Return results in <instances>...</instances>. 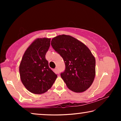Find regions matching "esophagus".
Returning <instances> with one entry per match:
<instances>
[{"label":"esophagus","instance_id":"obj_1","mask_svg":"<svg viewBox=\"0 0 121 121\" xmlns=\"http://www.w3.org/2000/svg\"><path fill=\"white\" fill-rule=\"evenodd\" d=\"M55 70H56V73H59V69H58V67H56V68H55Z\"/></svg>","mask_w":121,"mask_h":121}]
</instances>
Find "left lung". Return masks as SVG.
<instances>
[{"label": "left lung", "instance_id": "left-lung-1", "mask_svg": "<svg viewBox=\"0 0 121 121\" xmlns=\"http://www.w3.org/2000/svg\"><path fill=\"white\" fill-rule=\"evenodd\" d=\"M51 45L64 60L65 68L61 77L68 89L77 93L89 89L95 75V60L89 48L65 35L53 38Z\"/></svg>", "mask_w": 121, "mask_h": 121}]
</instances>
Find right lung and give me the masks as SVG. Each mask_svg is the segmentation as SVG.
<instances>
[{"label":"right lung","mask_w":121,"mask_h":121,"mask_svg":"<svg viewBox=\"0 0 121 121\" xmlns=\"http://www.w3.org/2000/svg\"><path fill=\"white\" fill-rule=\"evenodd\" d=\"M50 38H37L28 47L19 67L20 78L30 92L42 94L52 87L57 77L45 58L50 46Z\"/></svg>","instance_id":"obj_1"}]
</instances>
